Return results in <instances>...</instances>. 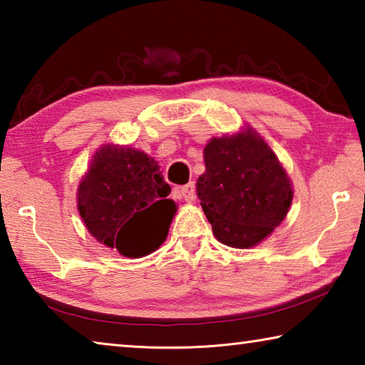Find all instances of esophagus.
<instances>
[{
	"instance_id": "34e87169",
	"label": "esophagus",
	"mask_w": 365,
	"mask_h": 365,
	"mask_svg": "<svg viewBox=\"0 0 365 365\" xmlns=\"http://www.w3.org/2000/svg\"><path fill=\"white\" fill-rule=\"evenodd\" d=\"M178 193H180V196H183L185 201H188V202L195 201V197H196V187H195V183L190 182V183H187V185H183V187L178 188Z\"/></svg>"
}]
</instances>
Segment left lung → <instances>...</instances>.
I'll list each match as a JSON object with an SVG mask.
<instances>
[{
	"instance_id": "left-lung-1",
	"label": "left lung",
	"mask_w": 365,
	"mask_h": 365,
	"mask_svg": "<svg viewBox=\"0 0 365 365\" xmlns=\"http://www.w3.org/2000/svg\"><path fill=\"white\" fill-rule=\"evenodd\" d=\"M205 164L196 191L220 243L250 248L287 217L292 183L274 151L255 132L212 138L205 148Z\"/></svg>"
}]
</instances>
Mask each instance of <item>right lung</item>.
<instances>
[{
  "label": "right lung",
  "instance_id": "add662e5",
  "mask_svg": "<svg viewBox=\"0 0 365 365\" xmlns=\"http://www.w3.org/2000/svg\"><path fill=\"white\" fill-rule=\"evenodd\" d=\"M169 193L153 158L133 148L108 145L95 154L80 183L78 212L98 242L127 257H141L168 237L175 214Z\"/></svg>",
  "mask_w": 365,
  "mask_h": 365
}]
</instances>
